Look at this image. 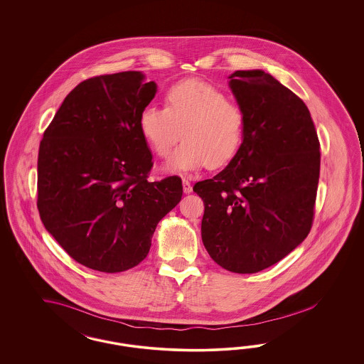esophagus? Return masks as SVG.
Returning a JSON list of instances; mask_svg holds the SVG:
<instances>
[{"instance_id": "obj_1", "label": "esophagus", "mask_w": 364, "mask_h": 364, "mask_svg": "<svg viewBox=\"0 0 364 364\" xmlns=\"http://www.w3.org/2000/svg\"><path fill=\"white\" fill-rule=\"evenodd\" d=\"M183 191H184V193H191L192 192V186L186 178H183Z\"/></svg>"}]
</instances>
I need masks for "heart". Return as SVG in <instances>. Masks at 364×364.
Listing matches in <instances>:
<instances>
[{
  "mask_svg": "<svg viewBox=\"0 0 364 364\" xmlns=\"http://www.w3.org/2000/svg\"><path fill=\"white\" fill-rule=\"evenodd\" d=\"M244 122L237 104L195 78L178 81L166 90V108L148 104L139 117L140 132L159 157H166L181 134L184 141L164 166L171 173L231 163L242 145Z\"/></svg>",
  "mask_w": 364,
  "mask_h": 364,
  "instance_id": "b5f03b06",
  "label": "heart"
}]
</instances>
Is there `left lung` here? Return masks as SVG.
Segmentation results:
<instances>
[{
    "instance_id": "left-lung-1",
    "label": "left lung",
    "mask_w": 364,
    "mask_h": 364,
    "mask_svg": "<svg viewBox=\"0 0 364 364\" xmlns=\"http://www.w3.org/2000/svg\"><path fill=\"white\" fill-rule=\"evenodd\" d=\"M230 88L244 113L239 152L193 187L204 201L201 239L227 271L255 274L280 262L312 227L320 144L303 100L262 69L236 70Z\"/></svg>"
}]
</instances>
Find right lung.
Listing matches in <instances>:
<instances>
[{"label":"right lung","mask_w":364,"mask_h":364,"mask_svg":"<svg viewBox=\"0 0 364 364\" xmlns=\"http://www.w3.org/2000/svg\"><path fill=\"white\" fill-rule=\"evenodd\" d=\"M144 80L129 70L80 82L40 143L44 227L72 259L100 272L141 263L159 221L183 196L180 177L146 180L154 163L139 117L157 85Z\"/></svg>","instance_id":"obj_1"}]
</instances>
